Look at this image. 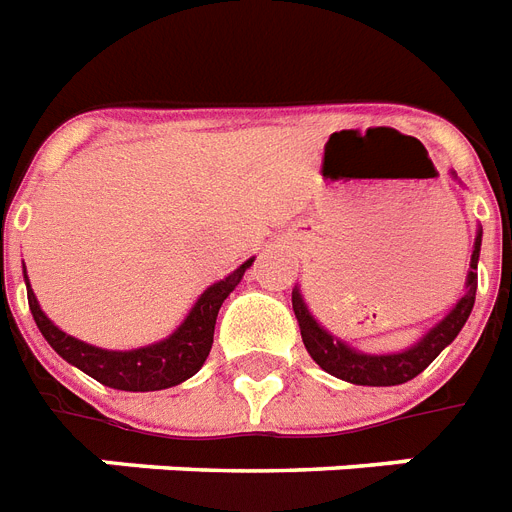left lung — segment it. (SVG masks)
Wrapping results in <instances>:
<instances>
[{"label": "left lung", "instance_id": "8db88e82", "mask_svg": "<svg viewBox=\"0 0 512 512\" xmlns=\"http://www.w3.org/2000/svg\"><path fill=\"white\" fill-rule=\"evenodd\" d=\"M478 252H481V231L476 236V247H473V257H470V273H468V292L460 303L454 305V311L446 316L438 327H433L428 335L422 337L414 348L404 350V353H390V356H366L358 350L348 348L345 342L332 337L327 329H321L316 324L308 308H305L300 292H292V308H295L297 324H300V335H303L305 350L311 353V358L324 369V372L335 374L340 380L353 382V385H401V382L414 380L422 369H428L433 364V358L441 350L460 335V329L465 327L473 303H476V287H478Z\"/></svg>", "mask_w": 512, "mask_h": 512}]
</instances>
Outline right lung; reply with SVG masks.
<instances>
[{
	"mask_svg": "<svg viewBox=\"0 0 512 512\" xmlns=\"http://www.w3.org/2000/svg\"><path fill=\"white\" fill-rule=\"evenodd\" d=\"M252 263L255 260H247L231 276L212 284L199 297V303L193 305L188 319L167 340L148 345V348L124 350V353L95 348V345H87V342L60 332L42 313L26 279L28 308L34 313L36 327L44 335V340L55 348V353L66 358L68 364H74L76 369H82L84 374H90L92 380L103 382V385L116 390H140V393L143 390H164L193 377L201 369V364L207 361L212 340H215L217 311H220L223 300L236 289V284H239L244 271Z\"/></svg>",
	"mask_w": 512,
	"mask_h": 512,
	"instance_id": "obj_1",
	"label": "right lung"
}]
</instances>
